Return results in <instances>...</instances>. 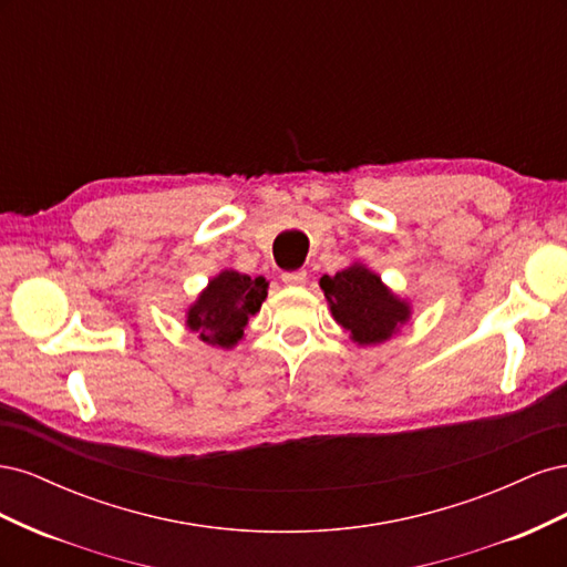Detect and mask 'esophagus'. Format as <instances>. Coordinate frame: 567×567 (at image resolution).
I'll list each match as a JSON object with an SVG mask.
<instances>
[{
    "mask_svg": "<svg viewBox=\"0 0 567 567\" xmlns=\"http://www.w3.org/2000/svg\"><path fill=\"white\" fill-rule=\"evenodd\" d=\"M281 279H284L286 286H302L305 279H307V271H302V269H298V271H284Z\"/></svg>",
    "mask_w": 567,
    "mask_h": 567,
    "instance_id": "1",
    "label": "esophagus"
}]
</instances>
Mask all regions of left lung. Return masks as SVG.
<instances>
[{
	"instance_id": "1",
	"label": "left lung",
	"mask_w": 567,
	"mask_h": 567,
	"mask_svg": "<svg viewBox=\"0 0 567 567\" xmlns=\"http://www.w3.org/2000/svg\"><path fill=\"white\" fill-rule=\"evenodd\" d=\"M319 286L329 300L333 319L350 331L357 346H379L398 333L411 317L409 302L394 296L379 274L359 262L333 277L323 274Z\"/></svg>"
}]
</instances>
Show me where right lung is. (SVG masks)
I'll use <instances>...</instances> for the list:
<instances>
[{
  "label": "right lung",
  "mask_w": 567,
  "mask_h": 567,
  "mask_svg": "<svg viewBox=\"0 0 567 567\" xmlns=\"http://www.w3.org/2000/svg\"><path fill=\"white\" fill-rule=\"evenodd\" d=\"M267 286L269 284L262 277L250 279L248 274H238L234 269L219 271L198 300L188 307V331H194L208 346L234 348L244 338L248 319L260 312L267 298Z\"/></svg>",
  "instance_id": "obj_1"
}]
</instances>
